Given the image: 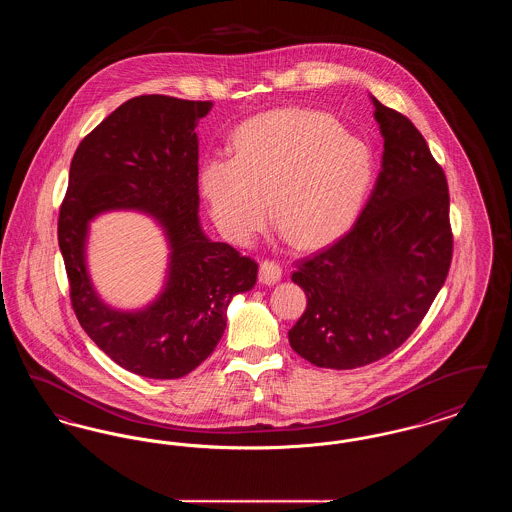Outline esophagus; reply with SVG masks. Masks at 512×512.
<instances>
[{"label":"esophagus","mask_w":512,"mask_h":512,"mask_svg":"<svg viewBox=\"0 0 512 512\" xmlns=\"http://www.w3.org/2000/svg\"><path fill=\"white\" fill-rule=\"evenodd\" d=\"M282 278V268L274 261H263L259 267V282L265 286H272L276 282H280Z\"/></svg>","instance_id":"1"}]
</instances>
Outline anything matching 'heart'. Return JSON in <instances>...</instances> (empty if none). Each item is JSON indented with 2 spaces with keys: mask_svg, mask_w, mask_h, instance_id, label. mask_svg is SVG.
Here are the masks:
<instances>
[{
  "mask_svg": "<svg viewBox=\"0 0 512 512\" xmlns=\"http://www.w3.org/2000/svg\"><path fill=\"white\" fill-rule=\"evenodd\" d=\"M376 161L366 142L313 109H274L245 121L236 155L201 167V192L224 238L249 244L272 215L297 247L326 244L359 217Z\"/></svg>",
  "mask_w": 512,
  "mask_h": 512,
  "instance_id": "obj_1",
  "label": "heart"
}]
</instances>
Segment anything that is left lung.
I'll use <instances>...</instances> for the list:
<instances>
[{
	"label": "left lung",
	"mask_w": 512,
	"mask_h": 512,
	"mask_svg": "<svg viewBox=\"0 0 512 512\" xmlns=\"http://www.w3.org/2000/svg\"><path fill=\"white\" fill-rule=\"evenodd\" d=\"M382 171L353 228L299 263L307 309L288 332L320 368L370 365L407 340L436 299L453 255L447 180L413 122L376 98Z\"/></svg>",
	"instance_id": "1"
}]
</instances>
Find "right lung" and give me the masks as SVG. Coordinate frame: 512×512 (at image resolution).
<instances>
[{"label":"right lung","instance_id":"obj_1","mask_svg":"<svg viewBox=\"0 0 512 512\" xmlns=\"http://www.w3.org/2000/svg\"><path fill=\"white\" fill-rule=\"evenodd\" d=\"M211 101L128 99L76 149L59 213V247L80 326L117 365L153 380L190 374L217 347L234 295L257 282V263L213 242L199 222L197 134ZM109 210L155 219L170 247L166 282L140 310L105 304L87 270L89 224Z\"/></svg>","mask_w":512,"mask_h":512}]
</instances>
